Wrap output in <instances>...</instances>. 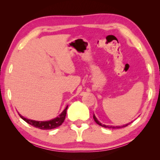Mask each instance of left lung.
Instances as JSON below:
<instances>
[{"instance_id":"obj_1","label":"left lung","mask_w":160,"mask_h":160,"mask_svg":"<svg viewBox=\"0 0 160 160\" xmlns=\"http://www.w3.org/2000/svg\"><path fill=\"white\" fill-rule=\"evenodd\" d=\"M93 119H94V120H95V122H96V123H97L98 125H99L102 126V127L107 128H112V129H116V128H124V127H126V126L130 124V123H128V124L125 125H122V126H112V125H103V124H102V123H101V122H99V121H98V120H97V118H96V116L94 115V114H93Z\"/></svg>"}]
</instances>
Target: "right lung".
<instances>
[{
  "label": "right lung",
  "instance_id": "right-lung-1",
  "mask_svg": "<svg viewBox=\"0 0 160 160\" xmlns=\"http://www.w3.org/2000/svg\"><path fill=\"white\" fill-rule=\"evenodd\" d=\"M67 108H68V106H67V107L65 108L64 111L59 114V116L49 121H35L32 120H29V119L24 118V117L22 116L20 114H19V115L22 120H24L26 122H28V124L31 125L33 126V127L39 128V129L41 130H51L53 129V128L58 127V126H60L62 124L63 122H64L65 120Z\"/></svg>",
  "mask_w": 160,
  "mask_h": 160
}]
</instances>
